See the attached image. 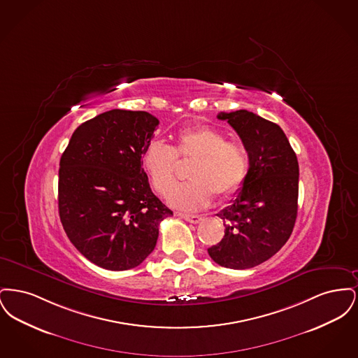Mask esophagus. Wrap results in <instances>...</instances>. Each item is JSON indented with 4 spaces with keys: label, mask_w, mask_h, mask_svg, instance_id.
Masks as SVG:
<instances>
[{
    "label": "esophagus",
    "mask_w": 358,
    "mask_h": 358,
    "mask_svg": "<svg viewBox=\"0 0 358 358\" xmlns=\"http://www.w3.org/2000/svg\"><path fill=\"white\" fill-rule=\"evenodd\" d=\"M176 215L180 216V217H182V219L187 220V222H192V224H197V222H200L203 220V217L199 216V215H187V213H176Z\"/></svg>",
    "instance_id": "obj_1"
}]
</instances>
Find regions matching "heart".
Instances as JSON below:
<instances>
[{"label": "heart", "mask_w": 358, "mask_h": 358, "mask_svg": "<svg viewBox=\"0 0 358 358\" xmlns=\"http://www.w3.org/2000/svg\"><path fill=\"white\" fill-rule=\"evenodd\" d=\"M178 159H194L189 171V184L178 187L171 204L180 209L194 210L210 204L213 193L220 199L234 194L243 185L250 158L245 146L227 141L220 130L212 126H196L182 130L174 143L150 142L141 154V165L152 187L168 196L178 182Z\"/></svg>", "instance_id": "obj_1"}]
</instances>
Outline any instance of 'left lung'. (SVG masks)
I'll return each mask as SVG.
<instances>
[{
	"label": "left lung",
	"instance_id": "1",
	"mask_svg": "<svg viewBox=\"0 0 358 358\" xmlns=\"http://www.w3.org/2000/svg\"><path fill=\"white\" fill-rule=\"evenodd\" d=\"M238 133L250 158L243 187L217 216L224 238L208 248L222 267L252 268L275 255L289 240L298 213L299 166L289 139L273 122L247 110L220 113Z\"/></svg>",
	"mask_w": 358,
	"mask_h": 358
}]
</instances>
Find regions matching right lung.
Returning <instances> with one entry per match:
<instances>
[{
  "label": "right lung",
  "mask_w": 358,
  "mask_h": 358,
  "mask_svg": "<svg viewBox=\"0 0 358 358\" xmlns=\"http://www.w3.org/2000/svg\"><path fill=\"white\" fill-rule=\"evenodd\" d=\"M158 124L146 111H106L73 131L60 158V222L75 248L106 270L139 266L173 215L141 165Z\"/></svg>",
  "instance_id": "right-lung-1"
}]
</instances>
